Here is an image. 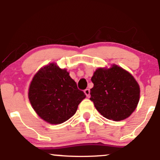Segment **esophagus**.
Here are the masks:
<instances>
[{
    "label": "esophagus",
    "mask_w": 160,
    "mask_h": 160,
    "mask_svg": "<svg viewBox=\"0 0 160 160\" xmlns=\"http://www.w3.org/2000/svg\"><path fill=\"white\" fill-rule=\"evenodd\" d=\"M84 93H85L87 97H89V95H90V91H89V89H86L85 90H84Z\"/></svg>",
    "instance_id": "obj_1"
}]
</instances>
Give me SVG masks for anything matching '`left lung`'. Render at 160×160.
Instances as JSON below:
<instances>
[{
  "instance_id": "left-lung-1",
  "label": "left lung",
  "mask_w": 160,
  "mask_h": 160,
  "mask_svg": "<svg viewBox=\"0 0 160 160\" xmlns=\"http://www.w3.org/2000/svg\"><path fill=\"white\" fill-rule=\"evenodd\" d=\"M90 100L104 117L114 121L125 120L136 108L140 87L131 74L119 66L98 68L91 79Z\"/></svg>"
}]
</instances>
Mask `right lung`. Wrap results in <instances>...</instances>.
Instances as JSON below:
<instances>
[{
    "label": "right lung",
    "instance_id": "1",
    "mask_svg": "<svg viewBox=\"0 0 160 160\" xmlns=\"http://www.w3.org/2000/svg\"><path fill=\"white\" fill-rule=\"evenodd\" d=\"M86 98L66 69L55 63L40 68L30 84L28 98L41 119L51 124H60L76 113Z\"/></svg>",
    "mask_w": 160,
    "mask_h": 160
}]
</instances>
